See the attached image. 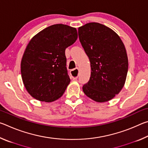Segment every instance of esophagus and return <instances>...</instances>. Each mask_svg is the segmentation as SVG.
Here are the masks:
<instances>
[{
	"mask_svg": "<svg viewBox=\"0 0 148 148\" xmlns=\"http://www.w3.org/2000/svg\"><path fill=\"white\" fill-rule=\"evenodd\" d=\"M74 73H78V69H75L74 70H72L71 71V75L72 78L73 79H76L77 77H78V74H77L76 76H74L72 74Z\"/></svg>",
	"mask_w": 148,
	"mask_h": 148,
	"instance_id": "1",
	"label": "esophagus"
}]
</instances>
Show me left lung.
Here are the masks:
<instances>
[{
	"label": "left lung",
	"instance_id": "8db88e82",
	"mask_svg": "<svg viewBox=\"0 0 148 148\" xmlns=\"http://www.w3.org/2000/svg\"><path fill=\"white\" fill-rule=\"evenodd\" d=\"M79 39L91 63V77L82 89L98 102L110 101L121 91L128 72L127 51L113 30L99 23L78 28Z\"/></svg>",
	"mask_w": 148,
	"mask_h": 148
}]
</instances>
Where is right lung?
Here are the masks:
<instances>
[{
  "mask_svg": "<svg viewBox=\"0 0 148 148\" xmlns=\"http://www.w3.org/2000/svg\"><path fill=\"white\" fill-rule=\"evenodd\" d=\"M77 38L76 28L56 24L29 42L21 59V72L24 86L33 98L50 102L63 95L71 82L65 49Z\"/></svg>",
  "mask_w": 148,
  "mask_h": 148,
  "instance_id": "1",
  "label": "right lung"
}]
</instances>
